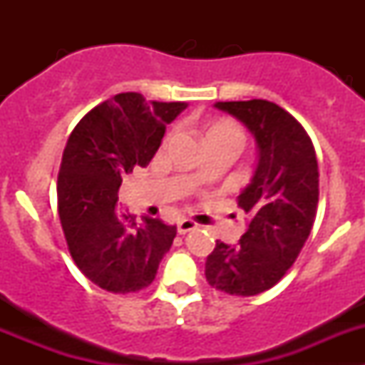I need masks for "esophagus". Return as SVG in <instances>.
<instances>
[{
  "label": "esophagus",
  "mask_w": 365,
  "mask_h": 365,
  "mask_svg": "<svg viewBox=\"0 0 365 365\" xmlns=\"http://www.w3.org/2000/svg\"><path fill=\"white\" fill-rule=\"evenodd\" d=\"M176 227H178L180 235H185V233H189V231L196 230L197 224L190 219H182V220H178V226Z\"/></svg>",
  "instance_id": "1"
}]
</instances>
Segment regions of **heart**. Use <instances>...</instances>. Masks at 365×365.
<instances>
[{
    "label": "heart",
    "mask_w": 365,
    "mask_h": 365,
    "mask_svg": "<svg viewBox=\"0 0 365 365\" xmlns=\"http://www.w3.org/2000/svg\"><path fill=\"white\" fill-rule=\"evenodd\" d=\"M245 141V134L240 125L233 121H220V123L212 125L205 132V143H231V145L242 148Z\"/></svg>",
    "instance_id": "1"
}]
</instances>
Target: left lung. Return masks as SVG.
<instances>
[{
	"label": "left lung",
	"instance_id": "left-lung-1",
	"mask_svg": "<svg viewBox=\"0 0 365 365\" xmlns=\"http://www.w3.org/2000/svg\"><path fill=\"white\" fill-rule=\"evenodd\" d=\"M252 132L259 162L238 196L249 227L238 244L217 240L205 263L206 281L227 295L252 297L277 284L297 261L316 219L319 173L314 146L288 111L261 98L217 102Z\"/></svg>",
	"mask_w": 365,
	"mask_h": 365
}]
</instances>
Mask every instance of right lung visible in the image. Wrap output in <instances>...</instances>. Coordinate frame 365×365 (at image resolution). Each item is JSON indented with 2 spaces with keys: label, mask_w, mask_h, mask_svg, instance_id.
<instances>
[{
  "label": "right lung",
  "mask_w": 365,
  "mask_h": 365,
  "mask_svg": "<svg viewBox=\"0 0 365 365\" xmlns=\"http://www.w3.org/2000/svg\"><path fill=\"white\" fill-rule=\"evenodd\" d=\"M185 102H148L118 93L81 118L58 173V215L73 263L84 277L116 295L148 288L171 249L176 226L135 222L118 210V189L132 169L150 164Z\"/></svg>",
  "instance_id": "obj_1"
}]
</instances>
